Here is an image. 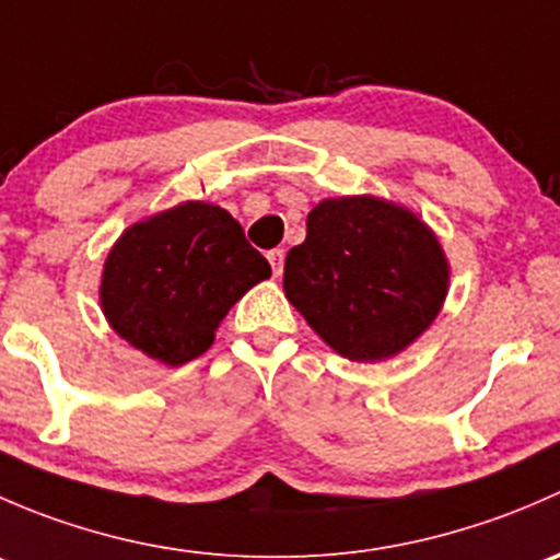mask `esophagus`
Here are the masks:
<instances>
[{
    "label": "esophagus",
    "instance_id": "esophagus-1",
    "mask_svg": "<svg viewBox=\"0 0 560 560\" xmlns=\"http://www.w3.org/2000/svg\"><path fill=\"white\" fill-rule=\"evenodd\" d=\"M268 262H270V268H273V276L279 279L281 270H284V248H270Z\"/></svg>",
    "mask_w": 560,
    "mask_h": 560
}]
</instances>
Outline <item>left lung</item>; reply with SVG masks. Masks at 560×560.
Segmentation results:
<instances>
[{"label": "left lung", "mask_w": 560, "mask_h": 560, "mask_svg": "<svg viewBox=\"0 0 560 560\" xmlns=\"http://www.w3.org/2000/svg\"><path fill=\"white\" fill-rule=\"evenodd\" d=\"M450 292L436 233L374 195L327 197L290 248L284 295L332 352L354 363L395 358L433 325Z\"/></svg>", "instance_id": "obj_1"}]
</instances>
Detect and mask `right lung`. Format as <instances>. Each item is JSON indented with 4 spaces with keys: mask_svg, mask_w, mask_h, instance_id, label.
Here are the masks:
<instances>
[{
    "mask_svg": "<svg viewBox=\"0 0 560 560\" xmlns=\"http://www.w3.org/2000/svg\"><path fill=\"white\" fill-rule=\"evenodd\" d=\"M270 265L224 208L202 200L129 224L107 252L100 306L107 325L165 365H184L213 343L230 308Z\"/></svg>",
    "mask_w": 560,
    "mask_h": 560,
    "instance_id": "1",
    "label": "right lung"
}]
</instances>
